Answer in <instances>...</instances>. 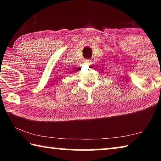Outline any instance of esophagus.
<instances>
[{
	"mask_svg": "<svg viewBox=\"0 0 161 161\" xmlns=\"http://www.w3.org/2000/svg\"><path fill=\"white\" fill-rule=\"evenodd\" d=\"M84 62L86 64H92V60L91 59H86V60H84Z\"/></svg>",
	"mask_w": 161,
	"mask_h": 161,
	"instance_id": "esophagus-1",
	"label": "esophagus"
}]
</instances>
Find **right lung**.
Masks as SVG:
<instances>
[{"mask_svg":"<svg viewBox=\"0 0 161 161\" xmlns=\"http://www.w3.org/2000/svg\"><path fill=\"white\" fill-rule=\"evenodd\" d=\"M72 69V70L71 71V72H72V73H75V72H78L79 70H80V69H81V68H77V67H73Z\"/></svg>","mask_w":161,"mask_h":161,"instance_id":"add662e5","label":"right lung"}]
</instances>
